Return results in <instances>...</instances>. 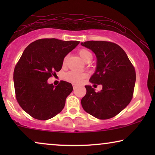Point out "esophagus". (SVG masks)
Wrapping results in <instances>:
<instances>
[{"label":"esophagus","instance_id":"esophagus-1","mask_svg":"<svg viewBox=\"0 0 155 155\" xmlns=\"http://www.w3.org/2000/svg\"><path fill=\"white\" fill-rule=\"evenodd\" d=\"M76 86H77V85H76V84H73V89H75V88L76 87Z\"/></svg>","mask_w":155,"mask_h":155}]
</instances>
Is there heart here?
Segmentation results:
<instances>
[{"label":"heart","instance_id":"1","mask_svg":"<svg viewBox=\"0 0 155 155\" xmlns=\"http://www.w3.org/2000/svg\"><path fill=\"white\" fill-rule=\"evenodd\" d=\"M79 56L85 63H90L92 60V54L90 51L86 48H82L78 51ZM67 61V57H65L63 60V64L65 65ZM87 77V74L84 73H78L75 71H70L65 73L64 75V79L66 81L74 84H79L82 81L84 78Z\"/></svg>","mask_w":155,"mask_h":155}]
</instances>
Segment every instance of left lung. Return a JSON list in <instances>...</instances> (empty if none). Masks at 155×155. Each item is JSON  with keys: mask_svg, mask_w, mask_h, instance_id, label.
<instances>
[{"mask_svg": "<svg viewBox=\"0 0 155 155\" xmlns=\"http://www.w3.org/2000/svg\"><path fill=\"white\" fill-rule=\"evenodd\" d=\"M81 45L92 50L97 66L90 82L101 84L99 92L85 85L87 93L81 100L83 109L99 119H109L119 114L130 102L136 75L134 67L124 49L104 41H87Z\"/></svg>", "mask_w": 155, "mask_h": 155, "instance_id": "1", "label": "left lung"}]
</instances>
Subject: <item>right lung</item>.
<instances>
[{"label":"right lung","instance_id":"add662e5","mask_svg":"<svg viewBox=\"0 0 155 155\" xmlns=\"http://www.w3.org/2000/svg\"><path fill=\"white\" fill-rule=\"evenodd\" d=\"M80 41L42 39L25 48L14 70L16 99L25 112L38 120L50 119L62 111L73 91L71 83L57 86L47 80L63 65V59Z\"/></svg>","mask_w":155,"mask_h":155}]
</instances>
